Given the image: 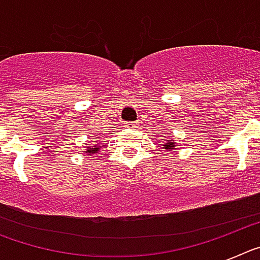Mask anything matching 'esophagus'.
I'll return each instance as SVG.
<instances>
[{
    "label": "esophagus",
    "instance_id": "34e87169",
    "mask_svg": "<svg viewBox=\"0 0 260 260\" xmlns=\"http://www.w3.org/2000/svg\"><path fill=\"white\" fill-rule=\"evenodd\" d=\"M125 127L135 128V127H137V123H135V122H127V123H125Z\"/></svg>",
    "mask_w": 260,
    "mask_h": 260
}]
</instances>
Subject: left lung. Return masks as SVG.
<instances>
[{
    "mask_svg": "<svg viewBox=\"0 0 260 260\" xmlns=\"http://www.w3.org/2000/svg\"><path fill=\"white\" fill-rule=\"evenodd\" d=\"M174 146H176V142L173 141H168L167 143L164 144V148L167 151H173L174 150Z\"/></svg>",
    "mask_w": 260,
    "mask_h": 260,
    "instance_id": "obj_1",
    "label": "left lung"
}]
</instances>
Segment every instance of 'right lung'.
Segmentation results:
<instances>
[{
    "mask_svg": "<svg viewBox=\"0 0 260 260\" xmlns=\"http://www.w3.org/2000/svg\"><path fill=\"white\" fill-rule=\"evenodd\" d=\"M100 147H102V144H99V146L86 147V151H84V153H88V155H91V153H96L99 150H100Z\"/></svg>",
    "mask_w": 260,
    "mask_h": 260,
    "instance_id": "right-lung-1",
    "label": "right lung"
}]
</instances>
